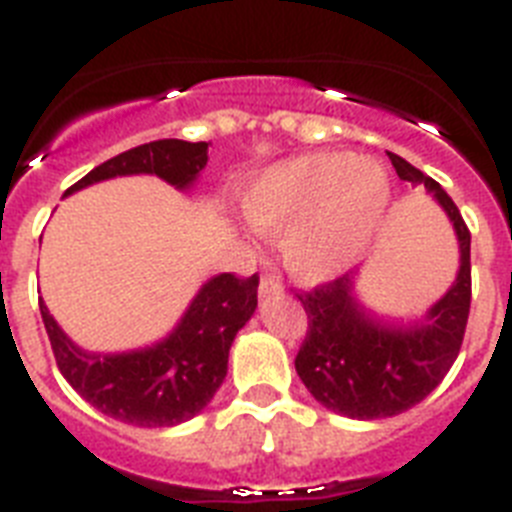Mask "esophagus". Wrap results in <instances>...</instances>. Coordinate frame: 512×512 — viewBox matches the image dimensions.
Masks as SVG:
<instances>
[{"mask_svg": "<svg viewBox=\"0 0 512 512\" xmlns=\"http://www.w3.org/2000/svg\"><path fill=\"white\" fill-rule=\"evenodd\" d=\"M283 291V283L281 278L275 273H265V278L260 281V296L265 299V296H270V293H281Z\"/></svg>", "mask_w": 512, "mask_h": 512, "instance_id": "1", "label": "esophagus"}]
</instances>
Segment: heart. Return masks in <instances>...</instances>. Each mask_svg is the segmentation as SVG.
Segmentation results:
<instances>
[{"instance_id":"obj_1","label":"heart","mask_w":512,"mask_h":512,"mask_svg":"<svg viewBox=\"0 0 512 512\" xmlns=\"http://www.w3.org/2000/svg\"><path fill=\"white\" fill-rule=\"evenodd\" d=\"M244 219L265 237H281L291 273L330 281L373 239L389 208V177L379 162L345 151L283 159L242 190Z\"/></svg>"}]
</instances>
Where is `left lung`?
I'll use <instances>...</instances> for the list:
<instances>
[{
    "instance_id": "obj_1",
    "label": "left lung",
    "mask_w": 512,
    "mask_h": 512,
    "mask_svg": "<svg viewBox=\"0 0 512 512\" xmlns=\"http://www.w3.org/2000/svg\"><path fill=\"white\" fill-rule=\"evenodd\" d=\"M389 159L402 180L422 182L448 213L459 237L461 265L446 296L433 304L425 322L412 327L373 319L355 299L350 273L296 293L309 322L296 373L319 404L353 420L394 417L420 404L456 361L469 319L471 234L459 208L433 177L391 151Z\"/></svg>"
}]
</instances>
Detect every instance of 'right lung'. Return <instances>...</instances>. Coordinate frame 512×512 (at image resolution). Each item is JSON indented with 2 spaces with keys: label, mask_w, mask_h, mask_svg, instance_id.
<instances>
[{
  "label": "right lung",
  "mask_w": 512,
  "mask_h": 512,
  "mask_svg": "<svg viewBox=\"0 0 512 512\" xmlns=\"http://www.w3.org/2000/svg\"><path fill=\"white\" fill-rule=\"evenodd\" d=\"M208 162V144L159 139L102 162L66 195L121 175H157L190 188ZM260 278L221 273L203 283L180 324L162 342L131 353H87L64 335L41 301L56 366L92 407L139 428H172L206 407L226 376L229 348L257 309Z\"/></svg>",
  "instance_id": "right-lung-1"
}]
</instances>
